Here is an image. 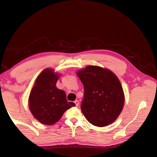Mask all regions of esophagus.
<instances>
[{"instance_id":"esophagus-1","label":"esophagus","mask_w":157,"mask_h":157,"mask_svg":"<svg viewBox=\"0 0 157 157\" xmlns=\"http://www.w3.org/2000/svg\"><path fill=\"white\" fill-rule=\"evenodd\" d=\"M74 102H75V106H76V107H78V106L79 105V101H78V100H76Z\"/></svg>"}]
</instances>
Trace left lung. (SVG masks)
<instances>
[{
    "mask_svg": "<svg viewBox=\"0 0 157 157\" xmlns=\"http://www.w3.org/2000/svg\"><path fill=\"white\" fill-rule=\"evenodd\" d=\"M77 75L84 85L81 110L86 120L100 127L113 123L124 103L123 89L117 76L98 66H87Z\"/></svg>",
    "mask_w": 157,
    "mask_h": 157,
    "instance_id": "8db88e82",
    "label": "left lung"
}]
</instances>
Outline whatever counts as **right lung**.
<instances>
[{"instance_id":"obj_1","label":"right lung","mask_w":157,"mask_h":157,"mask_svg":"<svg viewBox=\"0 0 157 157\" xmlns=\"http://www.w3.org/2000/svg\"><path fill=\"white\" fill-rule=\"evenodd\" d=\"M60 75L52 68H46L39 74L29 96V108L41 123L51 125L59 121L63 113L75 106L66 100V93L57 88Z\"/></svg>"}]
</instances>
